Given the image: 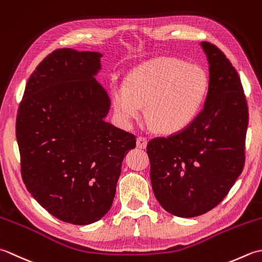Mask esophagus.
<instances>
[{
  "label": "esophagus",
  "mask_w": 262,
  "mask_h": 262,
  "mask_svg": "<svg viewBox=\"0 0 262 262\" xmlns=\"http://www.w3.org/2000/svg\"><path fill=\"white\" fill-rule=\"evenodd\" d=\"M147 142H148V140H147L146 137L139 136V137L137 138V146H138L139 148H146Z\"/></svg>",
  "instance_id": "esophagus-1"
}]
</instances>
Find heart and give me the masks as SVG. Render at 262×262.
<instances>
[{
  "mask_svg": "<svg viewBox=\"0 0 262 262\" xmlns=\"http://www.w3.org/2000/svg\"><path fill=\"white\" fill-rule=\"evenodd\" d=\"M208 87L209 77L199 64L158 57L133 70L124 84H114L111 98L122 125L130 126L140 119L147 105V117L155 129L178 133L199 115Z\"/></svg>",
  "mask_w": 262,
  "mask_h": 262,
  "instance_id": "b5f03b06",
  "label": "heart"
}]
</instances>
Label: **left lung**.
<instances>
[{
	"mask_svg": "<svg viewBox=\"0 0 262 262\" xmlns=\"http://www.w3.org/2000/svg\"><path fill=\"white\" fill-rule=\"evenodd\" d=\"M201 46L209 62L204 108L186 129L147 145L155 196L167 212L184 218L220 205L245 162L249 112L241 80L217 46Z\"/></svg>",
	"mask_w": 262,
	"mask_h": 262,
	"instance_id": "obj_1",
	"label": "left lung"
}]
</instances>
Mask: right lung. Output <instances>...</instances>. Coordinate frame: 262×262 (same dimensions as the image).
Returning <instances> with one entry per match:
<instances>
[{
  "instance_id": "1",
  "label": "right lung",
  "mask_w": 262,
  "mask_h": 262,
  "mask_svg": "<svg viewBox=\"0 0 262 262\" xmlns=\"http://www.w3.org/2000/svg\"><path fill=\"white\" fill-rule=\"evenodd\" d=\"M101 54L58 49L31 73L20 101L21 176L51 215L73 225L104 217L136 136L105 121L110 98L96 81Z\"/></svg>"
}]
</instances>
